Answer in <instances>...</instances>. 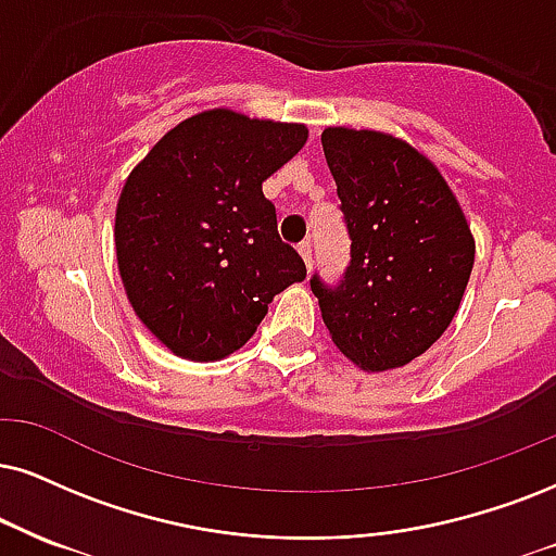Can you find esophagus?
<instances>
[{
    "mask_svg": "<svg viewBox=\"0 0 556 556\" xmlns=\"http://www.w3.org/2000/svg\"><path fill=\"white\" fill-rule=\"evenodd\" d=\"M299 255L306 263V267H312V242H301L299 244Z\"/></svg>",
    "mask_w": 556,
    "mask_h": 556,
    "instance_id": "1",
    "label": "esophagus"
}]
</instances>
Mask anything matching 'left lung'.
<instances>
[{
	"label": "left lung",
	"instance_id": "left-lung-1",
	"mask_svg": "<svg viewBox=\"0 0 556 556\" xmlns=\"http://www.w3.org/2000/svg\"><path fill=\"white\" fill-rule=\"evenodd\" d=\"M351 235L345 280L312 278L338 351L368 374L407 366L456 317L475 237L454 190L413 143L368 128L321 131Z\"/></svg>",
	"mask_w": 556,
	"mask_h": 556
}]
</instances>
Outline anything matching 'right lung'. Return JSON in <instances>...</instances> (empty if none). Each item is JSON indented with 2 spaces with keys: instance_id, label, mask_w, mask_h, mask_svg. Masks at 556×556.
Masks as SVG:
<instances>
[{
  "instance_id": "1",
  "label": "right lung",
  "mask_w": 556,
  "mask_h": 556,
  "mask_svg": "<svg viewBox=\"0 0 556 556\" xmlns=\"http://www.w3.org/2000/svg\"><path fill=\"white\" fill-rule=\"evenodd\" d=\"M309 139L304 123L214 108L177 123L136 164L115 208L123 289L147 330L188 361H222L273 296L306 278L278 237L263 182Z\"/></svg>"
}]
</instances>
